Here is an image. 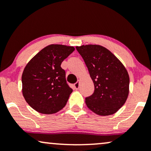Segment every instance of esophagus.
<instances>
[{"mask_svg": "<svg viewBox=\"0 0 151 151\" xmlns=\"http://www.w3.org/2000/svg\"><path fill=\"white\" fill-rule=\"evenodd\" d=\"M74 87H75L76 89H79V81H77V82H76L75 84H74Z\"/></svg>", "mask_w": 151, "mask_h": 151, "instance_id": "esophagus-1", "label": "esophagus"}]
</instances>
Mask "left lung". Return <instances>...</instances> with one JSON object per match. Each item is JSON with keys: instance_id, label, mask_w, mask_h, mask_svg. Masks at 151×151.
Wrapping results in <instances>:
<instances>
[{"instance_id": "obj_1", "label": "left lung", "mask_w": 151, "mask_h": 151, "mask_svg": "<svg viewBox=\"0 0 151 151\" xmlns=\"http://www.w3.org/2000/svg\"><path fill=\"white\" fill-rule=\"evenodd\" d=\"M85 62L94 84V91L86 97L87 107L95 114L108 116L123 106L129 92V76L123 64L101 45L76 47Z\"/></svg>"}]
</instances>
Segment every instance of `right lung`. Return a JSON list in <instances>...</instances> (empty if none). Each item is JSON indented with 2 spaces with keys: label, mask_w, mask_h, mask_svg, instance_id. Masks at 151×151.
Wrapping results in <instances>:
<instances>
[{
  "label": "right lung",
  "mask_w": 151,
  "mask_h": 151,
  "mask_svg": "<svg viewBox=\"0 0 151 151\" xmlns=\"http://www.w3.org/2000/svg\"><path fill=\"white\" fill-rule=\"evenodd\" d=\"M74 50V47L50 45L25 66L22 75V94L39 113L55 114L65 106L72 89L61 64Z\"/></svg>",
  "instance_id": "add662e5"
}]
</instances>
